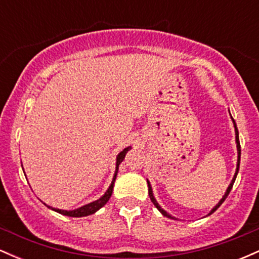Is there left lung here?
Listing matches in <instances>:
<instances>
[{
  "mask_svg": "<svg viewBox=\"0 0 259 259\" xmlns=\"http://www.w3.org/2000/svg\"><path fill=\"white\" fill-rule=\"evenodd\" d=\"M229 113H230V111H229ZM230 117H231V114H230ZM231 120H233V123H234V127H235V141H236V148H237V164H236V170H235V175H234V178H233V180H231V183H230V185L228 186V189H227V191H225V194H224V196H223V197L221 198V201L218 202V203L215 204L214 207L212 208V209H210V212L208 213V215H210L212 214V213H214L217 209H218L219 207H221V204L223 203V202L225 201V198L228 197V195L230 194V191H231V189H233V185H234V183H235V179H236V175H237V173H239V168H240V158H241V146H240V140H239V130H237V126H236V123H235V120H234V118L231 117ZM147 185H148V195H150V198H151V201H152V203L154 204V206H156V208L157 209L159 210L160 213H162L164 217H167V218H170V219H175L173 215H170L169 214V213L167 212V210H164L163 209L162 207L159 206L158 204V202L156 201V198H154V196H153V191H152V186H151V184H150V181L147 180Z\"/></svg>",
  "mask_w": 259,
  "mask_h": 259,
  "instance_id": "1",
  "label": "left lung"
}]
</instances>
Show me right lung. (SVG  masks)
Here are the masks:
<instances>
[{
  "mask_svg": "<svg viewBox=\"0 0 259 259\" xmlns=\"http://www.w3.org/2000/svg\"><path fill=\"white\" fill-rule=\"evenodd\" d=\"M129 150H132V146L125 147L117 156V162H115L114 177H113L111 185H109L108 189H107V191L105 192V195L101 196L99 200H96V201H94V202H90V203L85 204V206H81V207L76 208V209H73V210L58 209V208L50 207V206H47V204H46V206L49 207V208H51V209L55 210V212L59 213V214H63V215H67V217H74V218H80V217H86V215H90V214H94V213H96L97 210H99L100 208H102L103 206H105L107 202H108L109 198H111L112 192H113V186H114V181H115V179H117V174H118V169H119V164H120L121 162H123V159L125 158V154L127 153V151H129ZM22 167H23V165H22Z\"/></svg>",
  "mask_w": 259,
  "mask_h": 259,
  "instance_id": "add662e5",
  "label": "right lung"
}]
</instances>
